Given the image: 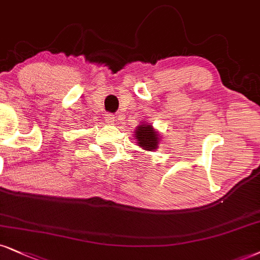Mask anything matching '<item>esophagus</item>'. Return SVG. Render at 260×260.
<instances>
[{
    "label": "esophagus",
    "mask_w": 260,
    "mask_h": 260,
    "mask_svg": "<svg viewBox=\"0 0 260 260\" xmlns=\"http://www.w3.org/2000/svg\"><path fill=\"white\" fill-rule=\"evenodd\" d=\"M105 120L107 121L108 124H113L114 121H115V117L113 114H111V113H107V114H105Z\"/></svg>",
    "instance_id": "obj_1"
}]
</instances>
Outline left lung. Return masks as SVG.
Here are the masks:
<instances>
[{
	"label": "left lung",
	"mask_w": 260,
	"mask_h": 260,
	"mask_svg": "<svg viewBox=\"0 0 260 260\" xmlns=\"http://www.w3.org/2000/svg\"><path fill=\"white\" fill-rule=\"evenodd\" d=\"M135 140L137 145L141 148L148 150V152H155L159 148V143L161 141V137L159 135V131L154 129L150 123H141L135 129Z\"/></svg>",
	"instance_id": "obj_1"
}]
</instances>
